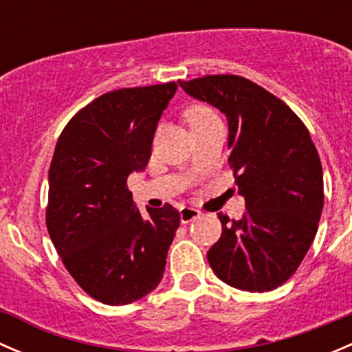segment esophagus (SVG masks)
<instances>
[{
    "instance_id": "esophagus-1",
    "label": "esophagus",
    "mask_w": 352,
    "mask_h": 352,
    "mask_svg": "<svg viewBox=\"0 0 352 352\" xmlns=\"http://www.w3.org/2000/svg\"><path fill=\"white\" fill-rule=\"evenodd\" d=\"M201 214H202V212L199 211V209L189 208V206H187V208L180 209V221H182L184 225H187V223H190V221H194V219L201 218Z\"/></svg>"
}]
</instances>
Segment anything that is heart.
<instances>
[{"mask_svg": "<svg viewBox=\"0 0 352 352\" xmlns=\"http://www.w3.org/2000/svg\"><path fill=\"white\" fill-rule=\"evenodd\" d=\"M212 119H218V116H216L208 105H192V107L186 112V120L187 124H189V127L199 126V124H204Z\"/></svg>", "mask_w": 352, "mask_h": 352, "instance_id": "1", "label": "heart"}]
</instances>
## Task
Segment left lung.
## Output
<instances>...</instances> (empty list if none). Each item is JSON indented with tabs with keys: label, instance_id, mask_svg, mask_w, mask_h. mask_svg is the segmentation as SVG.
Instances as JSON below:
<instances>
[{
	"label": "left lung",
	"instance_id": "obj_1",
	"mask_svg": "<svg viewBox=\"0 0 352 352\" xmlns=\"http://www.w3.org/2000/svg\"><path fill=\"white\" fill-rule=\"evenodd\" d=\"M228 120V163L247 211L218 212L221 239L208 252L214 274L243 291L286 283L307 255L324 208V172L310 133L283 100L235 74L180 81Z\"/></svg>",
	"mask_w": 352,
	"mask_h": 352
}]
</instances>
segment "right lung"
I'll use <instances>...</instances> for the list:
<instances>
[{
	"instance_id": "obj_1",
	"label": "right lung",
	"mask_w": 352,
	"mask_h": 352,
	"mask_svg": "<svg viewBox=\"0 0 352 352\" xmlns=\"http://www.w3.org/2000/svg\"><path fill=\"white\" fill-rule=\"evenodd\" d=\"M175 83L95 98L63 129L49 168L47 232L63 264L91 298L127 305L153 291L180 225L175 208L144 218L127 189L143 172Z\"/></svg>"
}]
</instances>
